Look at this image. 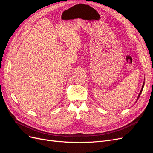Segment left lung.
<instances>
[{
	"label": "left lung",
	"instance_id": "8db88e82",
	"mask_svg": "<svg viewBox=\"0 0 153 153\" xmlns=\"http://www.w3.org/2000/svg\"><path fill=\"white\" fill-rule=\"evenodd\" d=\"M144 84H145V82H143V85H142V89H141V90H140V92L139 94H138V98H137V101L138 100V98H139V97H140V94H141V93H142V90H143V86H144Z\"/></svg>",
	"mask_w": 153,
	"mask_h": 153
}]
</instances>
